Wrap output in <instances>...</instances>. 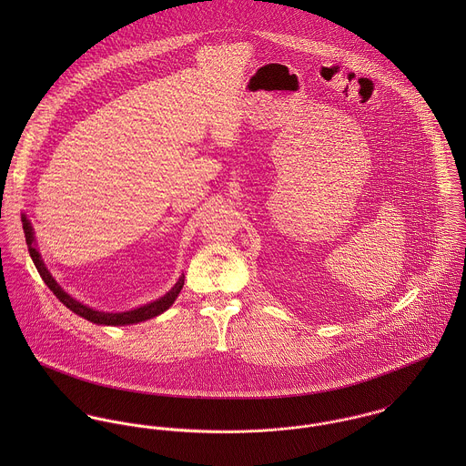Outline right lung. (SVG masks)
Returning a JSON list of instances; mask_svg holds the SVG:
<instances>
[{"mask_svg":"<svg viewBox=\"0 0 466 466\" xmlns=\"http://www.w3.org/2000/svg\"><path fill=\"white\" fill-rule=\"evenodd\" d=\"M23 220V231H25V238H26V244H28V251H30V257L34 260V264L37 267L41 278L45 279V283L48 285V289L57 296V299L61 303H65L67 309L75 314H78L80 318L91 321V323H96V325H109V327H124V325H134V323H141V321H147V319H152L156 316H159L161 312H165L177 298V294L181 292L183 285H185V276L179 278V281L172 287L170 292H167L163 298L145 305V307H139L136 310H129V312H120V314H107V312H98V310H93L82 303H78L76 299H73L71 296H67L66 292L57 285V281L52 278V274L48 272V268L43 264L41 260V255L39 251L35 249L34 246V231H32V226L28 222V218L23 215L21 217Z\"/></svg>","mask_w":466,"mask_h":466,"instance_id":"add662e5","label":"right lung"}]
</instances>
